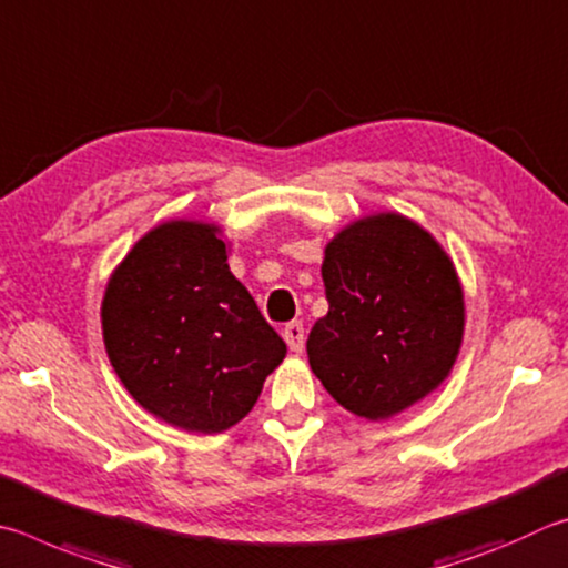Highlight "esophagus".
Instances as JSON below:
<instances>
[{
  "mask_svg": "<svg viewBox=\"0 0 568 568\" xmlns=\"http://www.w3.org/2000/svg\"><path fill=\"white\" fill-rule=\"evenodd\" d=\"M282 336H284L286 346H290V349H292L294 354H300V352L304 349V324H302V322L286 324Z\"/></svg>",
  "mask_w": 568,
  "mask_h": 568,
  "instance_id": "1",
  "label": "esophagus"
}]
</instances>
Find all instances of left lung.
I'll return each instance as SVG.
<instances>
[{"mask_svg":"<svg viewBox=\"0 0 568 568\" xmlns=\"http://www.w3.org/2000/svg\"><path fill=\"white\" fill-rule=\"evenodd\" d=\"M329 312L306 354L346 412L386 422L452 374L464 339V290L452 256L414 219L379 212L324 248Z\"/></svg>","mask_w":568,"mask_h":568,"instance_id":"1","label":"left lung"}]
</instances>
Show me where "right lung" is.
<instances>
[{
  "instance_id": "right-lung-1",
  "label": "right lung",
  "mask_w": 568,
  "mask_h": 568,
  "mask_svg": "<svg viewBox=\"0 0 568 568\" xmlns=\"http://www.w3.org/2000/svg\"><path fill=\"white\" fill-rule=\"evenodd\" d=\"M226 256L222 226L162 222L129 248L102 300L104 346L124 389L194 434L242 422L286 356Z\"/></svg>"
}]
</instances>
